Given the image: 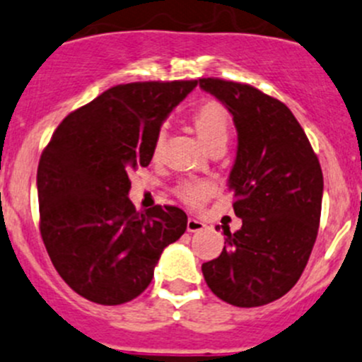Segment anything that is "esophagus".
Listing matches in <instances>:
<instances>
[{"label":"esophagus","mask_w":362,"mask_h":362,"mask_svg":"<svg viewBox=\"0 0 362 362\" xmlns=\"http://www.w3.org/2000/svg\"><path fill=\"white\" fill-rule=\"evenodd\" d=\"M203 228H205V223L199 219H196V217H189L187 219V231H191V233H194V231H202Z\"/></svg>","instance_id":"1"}]
</instances>
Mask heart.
Returning <instances> with one entry per match:
<instances>
[{
	"instance_id": "b5f03b06",
	"label": "heart",
	"mask_w": 362,
	"mask_h": 362,
	"mask_svg": "<svg viewBox=\"0 0 362 362\" xmlns=\"http://www.w3.org/2000/svg\"><path fill=\"white\" fill-rule=\"evenodd\" d=\"M192 124H194V129L202 141L210 150L216 148V146H224L230 138L231 115L223 104L216 103V100H209V103H203L202 106L196 107V111L192 113ZM163 139L164 134L160 132L156 138V145H153L156 156L160 152ZM212 191L214 187L210 182L198 180V178H187V180H182L175 185V194L191 206H198L199 203L205 202L212 194Z\"/></svg>"
}]
</instances>
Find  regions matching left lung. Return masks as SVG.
<instances>
[{
  "instance_id": "1",
  "label": "left lung",
  "mask_w": 362,
  "mask_h": 362,
  "mask_svg": "<svg viewBox=\"0 0 362 362\" xmlns=\"http://www.w3.org/2000/svg\"><path fill=\"white\" fill-rule=\"evenodd\" d=\"M199 86L233 115L238 150L230 189L242 219L235 233L223 230V252L203 263V278L224 303L263 306L290 292L310 259L324 175L306 132L281 100L219 77H203Z\"/></svg>"
}]
</instances>
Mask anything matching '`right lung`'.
<instances>
[{"label":"right lung","instance_id":"1","mask_svg":"<svg viewBox=\"0 0 362 362\" xmlns=\"http://www.w3.org/2000/svg\"><path fill=\"white\" fill-rule=\"evenodd\" d=\"M196 84H117L63 118L42 152V240L63 281L84 299L117 306L138 297L164 247L184 235L187 216L178 206L136 210L129 173L148 166L164 118Z\"/></svg>","mask_w":362,"mask_h":362}]
</instances>
